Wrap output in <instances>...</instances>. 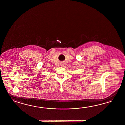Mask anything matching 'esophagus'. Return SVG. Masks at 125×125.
Instances as JSON below:
<instances>
[{
    "mask_svg": "<svg viewBox=\"0 0 125 125\" xmlns=\"http://www.w3.org/2000/svg\"><path fill=\"white\" fill-rule=\"evenodd\" d=\"M61 66H64V64H61Z\"/></svg>",
    "mask_w": 125,
    "mask_h": 125,
    "instance_id": "esophagus-1",
    "label": "esophagus"
}]
</instances>
